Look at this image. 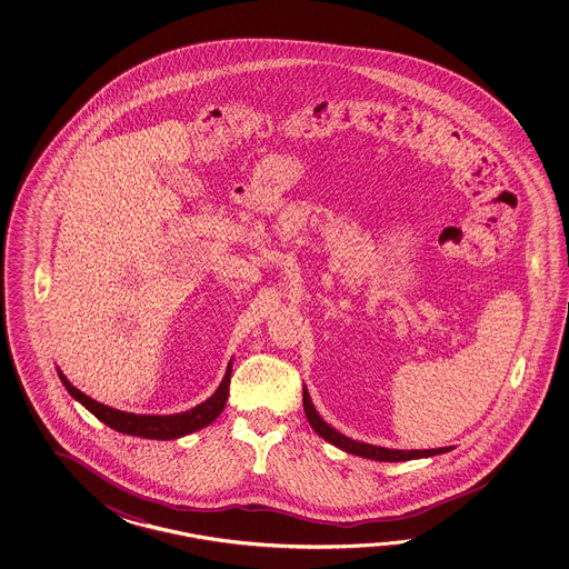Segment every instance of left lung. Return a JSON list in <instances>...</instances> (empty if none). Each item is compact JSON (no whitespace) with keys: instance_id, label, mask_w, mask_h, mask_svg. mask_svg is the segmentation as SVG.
I'll use <instances>...</instances> for the list:
<instances>
[{"instance_id":"obj_1","label":"left lung","mask_w":569,"mask_h":569,"mask_svg":"<svg viewBox=\"0 0 569 569\" xmlns=\"http://www.w3.org/2000/svg\"><path fill=\"white\" fill-rule=\"evenodd\" d=\"M302 407H305V415H307V421L313 427L315 433L319 437H323L327 443L336 446V448L346 451V453H353V456H360V458H368V460L378 461H407V460H419V458H433L439 453H448L453 448H439V449H388L378 448V446H370V443H363V441H356L350 437L341 436L338 429H333L331 425H327L321 415L315 411L313 400L307 392V387H302Z\"/></svg>"}]
</instances>
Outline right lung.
<instances>
[{"instance_id": "add662e5", "label": "right lung", "mask_w": 569, "mask_h": 569, "mask_svg": "<svg viewBox=\"0 0 569 569\" xmlns=\"http://www.w3.org/2000/svg\"><path fill=\"white\" fill-rule=\"evenodd\" d=\"M62 385L69 390L74 400H79L87 411L93 412L101 423L108 425L111 429L126 433V436L146 437V439H177V437L189 436L218 419L230 395L231 360L228 363L226 376L221 380L218 390L201 405H197L189 411L177 412V415H136V412L118 411L111 409L103 402L87 397L79 388H74L69 378L62 375L57 368Z\"/></svg>"}]
</instances>
